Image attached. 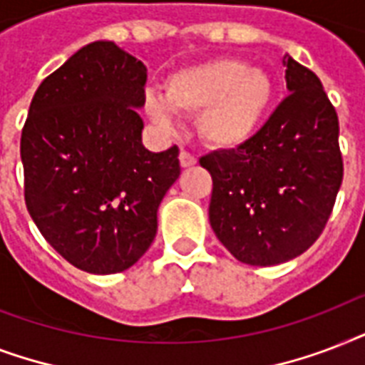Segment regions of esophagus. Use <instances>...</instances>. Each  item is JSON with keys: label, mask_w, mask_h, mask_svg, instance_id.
<instances>
[{"label": "esophagus", "mask_w": 365, "mask_h": 365, "mask_svg": "<svg viewBox=\"0 0 365 365\" xmlns=\"http://www.w3.org/2000/svg\"><path fill=\"white\" fill-rule=\"evenodd\" d=\"M180 165H182V168H189V166L197 165V159L187 151H180Z\"/></svg>", "instance_id": "1"}]
</instances>
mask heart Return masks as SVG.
Instances as JSON below:
<instances>
[{"instance_id": "obj_1", "label": "heart", "mask_w": 365, "mask_h": 365, "mask_svg": "<svg viewBox=\"0 0 365 365\" xmlns=\"http://www.w3.org/2000/svg\"><path fill=\"white\" fill-rule=\"evenodd\" d=\"M277 87L263 70L240 58H212L166 77L165 96L148 93L143 108L163 128L174 113L199 115L197 128L212 149L235 151L252 142L271 113Z\"/></svg>"}]
</instances>
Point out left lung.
<instances>
[{
	"label": "left lung",
	"mask_w": 365,
	"mask_h": 365,
	"mask_svg": "<svg viewBox=\"0 0 365 365\" xmlns=\"http://www.w3.org/2000/svg\"><path fill=\"white\" fill-rule=\"evenodd\" d=\"M288 96L252 142L200 159L212 174L208 217L246 265H278L311 248L343 182L339 119L320 79L284 54Z\"/></svg>",
	"instance_id": "1"
}]
</instances>
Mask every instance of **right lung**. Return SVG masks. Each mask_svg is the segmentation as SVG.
Segmentation results:
<instances>
[{
    "label": "right lung",
    "instance_id": "obj_1",
    "mask_svg": "<svg viewBox=\"0 0 365 365\" xmlns=\"http://www.w3.org/2000/svg\"><path fill=\"white\" fill-rule=\"evenodd\" d=\"M148 70L113 41L79 48L43 79L20 138L31 220L66 261L126 271L153 242L157 210L180 176L176 145L143 148Z\"/></svg>",
    "mask_w": 365,
    "mask_h": 365
}]
</instances>
